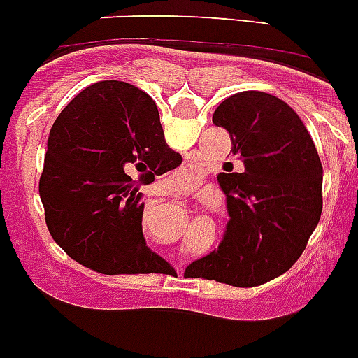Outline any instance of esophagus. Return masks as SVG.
Here are the masks:
<instances>
[{
  "label": "esophagus",
  "instance_id": "obj_1",
  "mask_svg": "<svg viewBox=\"0 0 358 358\" xmlns=\"http://www.w3.org/2000/svg\"><path fill=\"white\" fill-rule=\"evenodd\" d=\"M178 271H180V269H178Z\"/></svg>",
  "mask_w": 358,
  "mask_h": 358
}]
</instances>
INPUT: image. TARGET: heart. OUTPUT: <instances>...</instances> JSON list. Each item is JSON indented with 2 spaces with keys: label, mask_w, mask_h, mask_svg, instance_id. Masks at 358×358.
<instances>
[{
  "label": "heart",
  "mask_w": 358,
  "mask_h": 358,
  "mask_svg": "<svg viewBox=\"0 0 358 358\" xmlns=\"http://www.w3.org/2000/svg\"><path fill=\"white\" fill-rule=\"evenodd\" d=\"M191 176H194V169L192 167H183L182 171L178 173V176H176V182H187V178H191Z\"/></svg>",
  "instance_id": "b5f03b06"
}]
</instances>
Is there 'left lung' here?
Segmentation results:
<instances>
[{
    "instance_id": "8db88e82",
    "label": "left lung",
    "mask_w": 358,
    "mask_h": 358,
    "mask_svg": "<svg viewBox=\"0 0 358 358\" xmlns=\"http://www.w3.org/2000/svg\"><path fill=\"white\" fill-rule=\"evenodd\" d=\"M212 121L230 134L243 173L217 175L230 221L217 250L187 266L185 276L253 287L303 253L323 210V166L303 121L276 96L237 92Z\"/></svg>"
}]
</instances>
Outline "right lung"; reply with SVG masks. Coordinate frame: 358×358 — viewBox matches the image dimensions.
<instances>
[{
  "label": "right lung",
  "mask_w": 358,
  "mask_h": 358,
  "mask_svg": "<svg viewBox=\"0 0 358 358\" xmlns=\"http://www.w3.org/2000/svg\"><path fill=\"white\" fill-rule=\"evenodd\" d=\"M180 164L146 92L117 80L92 83L60 112L48 137L38 192L51 237L103 275L171 271L146 246L139 187Z\"/></svg>",
  "instance_id": "1"
}]
</instances>
